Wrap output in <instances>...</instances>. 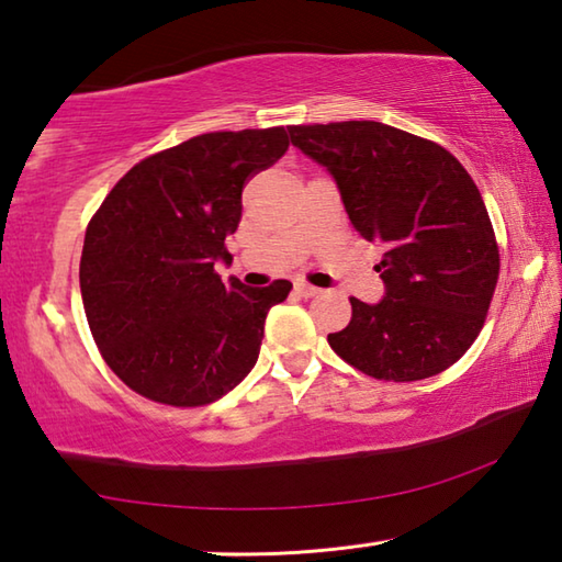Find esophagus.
Returning a JSON list of instances; mask_svg holds the SVG:
<instances>
[{
  "mask_svg": "<svg viewBox=\"0 0 562 562\" xmlns=\"http://www.w3.org/2000/svg\"><path fill=\"white\" fill-rule=\"evenodd\" d=\"M294 292H297L300 297H317L322 290L312 288V284H307V282H294Z\"/></svg>",
  "mask_w": 562,
  "mask_h": 562,
  "instance_id": "esophagus-1",
  "label": "esophagus"
}]
</instances>
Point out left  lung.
<instances>
[{
  "instance_id": "8db88e82",
  "label": "left lung",
  "mask_w": 562,
  "mask_h": 562,
  "mask_svg": "<svg viewBox=\"0 0 562 562\" xmlns=\"http://www.w3.org/2000/svg\"><path fill=\"white\" fill-rule=\"evenodd\" d=\"M302 154L337 180L355 231L384 245L386 294L357 297L329 335L337 355L382 382L441 374L486 322L501 255L483 198L459 160L429 138L376 121L290 126Z\"/></svg>"
}]
</instances>
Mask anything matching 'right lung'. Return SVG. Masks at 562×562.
I'll use <instances>...</instances> for the list:
<instances>
[{"label": "right lung", "instance_id": "obj_1", "mask_svg": "<svg viewBox=\"0 0 562 562\" xmlns=\"http://www.w3.org/2000/svg\"><path fill=\"white\" fill-rule=\"evenodd\" d=\"M290 146L288 131H213L160 150L123 176L87 227L79 282L101 357L133 392L205 406L255 367L265 317L292 282L221 280L243 188Z\"/></svg>", "mask_w": 562, "mask_h": 562}]
</instances>
